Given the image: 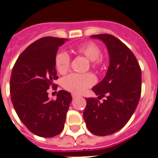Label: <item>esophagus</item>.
Returning a JSON list of instances; mask_svg holds the SVG:
<instances>
[{
  "mask_svg": "<svg viewBox=\"0 0 158 158\" xmlns=\"http://www.w3.org/2000/svg\"><path fill=\"white\" fill-rule=\"evenodd\" d=\"M77 95H75V94H73L72 95V97H73V99H74V98H76V97H77Z\"/></svg>",
  "mask_w": 158,
  "mask_h": 158,
  "instance_id": "34e87169",
  "label": "esophagus"
}]
</instances>
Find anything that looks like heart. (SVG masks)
Instances as JSON below:
<instances>
[{"label":"heart","instance_id":"b5f03b06","mask_svg":"<svg viewBox=\"0 0 158 158\" xmlns=\"http://www.w3.org/2000/svg\"><path fill=\"white\" fill-rule=\"evenodd\" d=\"M73 51L77 55L83 56L91 62L93 69H99L102 64L101 57V49L96 43L91 41L85 42L77 45ZM70 66V56L65 52H58L55 57V67L59 73L68 72ZM96 82L95 77L91 73L77 74L72 73L65 77L62 80L63 88L74 94H81L86 89L92 86Z\"/></svg>","mask_w":158,"mask_h":158}]
</instances>
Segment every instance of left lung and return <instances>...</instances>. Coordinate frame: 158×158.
<instances>
[{"instance_id":"obj_1","label":"left lung","mask_w":158,"mask_h":158,"mask_svg":"<svg viewBox=\"0 0 158 158\" xmlns=\"http://www.w3.org/2000/svg\"><path fill=\"white\" fill-rule=\"evenodd\" d=\"M102 40L109 54L104 79L92 88L96 98H86L84 119L90 132L105 136L118 131L135 113L141 93V69L135 56L121 40L108 34L91 35Z\"/></svg>"}]
</instances>
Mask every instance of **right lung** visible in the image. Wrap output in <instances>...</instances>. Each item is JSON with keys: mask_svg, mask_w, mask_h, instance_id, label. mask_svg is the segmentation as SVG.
<instances>
[{"mask_svg": "<svg viewBox=\"0 0 158 158\" xmlns=\"http://www.w3.org/2000/svg\"><path fill=\"white\" fill-rule=\"evenodd\" d=\"M67 39L44 37L21 53L13 66L10 79L12 105L23 123L33 134L50 138L62 132L66 114L72 101L71 94L59 90L56 99L51 100L48 89H56L58 79L55 57L58 47Z\"/></svg>", "mask_w": 158, "mask_h": 158, "instance_id": "obj_1", "label": "right lung"}]
</instances>
